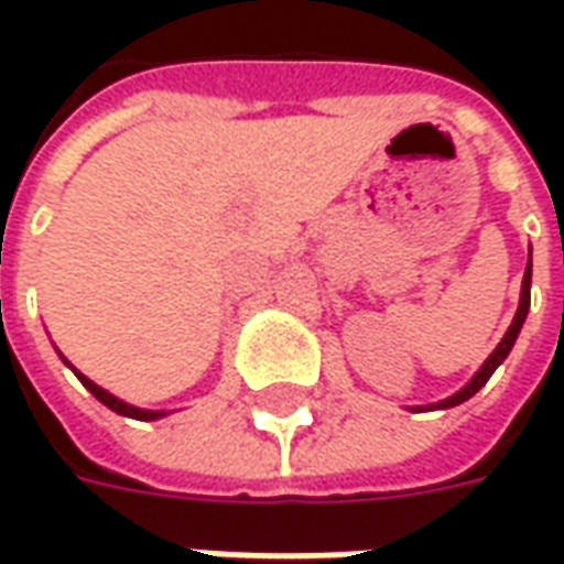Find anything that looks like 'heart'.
<instances>
[{
	"mask_svg": "<svg viewBox=\"0 0 564 564\" xmlns=\"http://www.w3.org/2000/svg\"><path fill=\"white\" fill-rule=\"evenodd\" d=\"M129 392H132V395H148V392H135V390H129Z\"/></svg>",
	"mask_w": 564,
	"mask_h": 564,
	"instance_id": "heart-1",
	"label": "heart"
}]
</instances>
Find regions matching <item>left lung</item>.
<instances>
[{
  "instance_id": "left-lung-1",
  "label": "left lung",
  "mask_w": 564,
  "mask_h": 564,
  "mask_svg": "<svg viewBox=\"0 0 564 564\" xmlns=\"http://www.w3.org/2000/svg\"><path fill=\"white\" fill-rule=\"evenodd\" d=\"M59 356H63V354H59ZM63 362H66V366L72 368V371H75V378H78L80 383H84V387H87V390H90L93 395H96V399H99V402L105 404V408H111L115 414L132 416V420H141V423H150V420H160V416H165V411H148V408H135V404H129V402H123V399H117L115 392L102 390V387H99V383H93V380L87 378V375H80L78 368L72 366L66 356H63Z\"/></svg>"
}]
</instances>
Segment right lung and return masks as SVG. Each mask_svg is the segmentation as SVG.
Masks as SVG:
<instances>
[{
  "label": "right lung",
  "mask_w": 564,
  "mask_h": 564,
  "mask_svg": "<svg viewBox=\"0 0 564 564\" xmlns=\"http://www.w3.org/2000/svg\"><path fill=\"white\" fill-rule=\"evenodd\" d=\"M529 302H532V257H529V265H525V278H522V293H520V307H517V314H513V323H510V329L505 332V338L498 341V347L489 354V359H486L484 366H480V371L474 375L471 383L465 387L462 392H456V395H449L447 402L437 404V408H453V404H462L465 399H471L474 392L484 387L486 380H489V375L496 371L501 362H505V356L510 354V347H513V341H517V335H520L522 323H525V314H529Z\"/></svg>",
  "instance_id": "1"
}]
</instances>
